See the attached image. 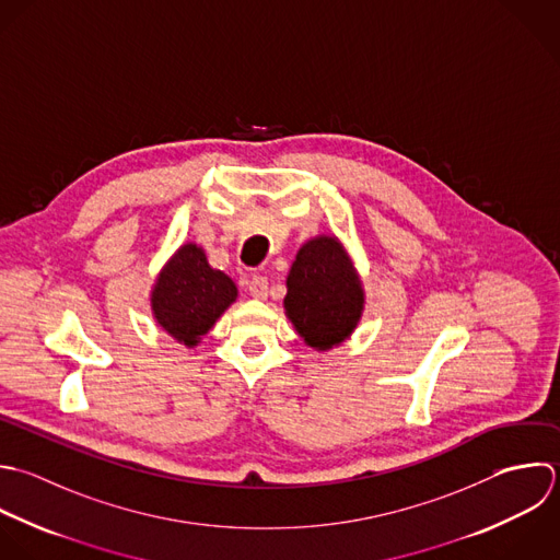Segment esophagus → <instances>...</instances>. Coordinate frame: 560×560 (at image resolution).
Masks as SVG:
<instances>
[{"label": "esophagus", "mask_w": 560, "mask_h": 560, "mask_svg": "<svg viewBox=\"0 0 560 560\" xmlns=\"http://www.w3.org/2000/svg\"><path fill=\"white\" fill-rule=\"evenodd\" d=\"M248 292H250L253 299L264 301L268 296V279L261 277V275H253L250 281H248Z\"/></svg>", "instance_id": "obj_1"}]
</instances>
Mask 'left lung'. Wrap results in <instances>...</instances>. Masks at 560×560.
<instances>
[{
	"mask_svg": "<svg viewBox=\"0 0 560 560\" xmlns=\"http://www.w3.org/2000/svg\"><path fill=\"white\" fill-rule=\"evenodd\" d=\"M285 288V316L307 347L329 351L358 329L366 294L351 255L334 233L314 235L299 248Z\"/></svg>",
	"mask_w": 560,
	"mask_h": 560,
	"instance_id": "left-lung-1",
	"label": "left lung"
}]
</instances>
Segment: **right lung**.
Instances as JSON below:
<instances>
[{"label":"right lung","mask_w":560,"mask_h":560,"mask_svg":"<svg viewBox=\"0 0 560 560\" xmlns=\"http://www.w3.org/2000/svg\"><path fill=\"white\" fill-rule=\"evenodd\" d=\"M235 301V281L211 268L205 248L196 242H185L174 250L150 290L156 327L187 349L198 347Z\"/></svg>","instance_id":"right-lung-1"}]
</instances>
